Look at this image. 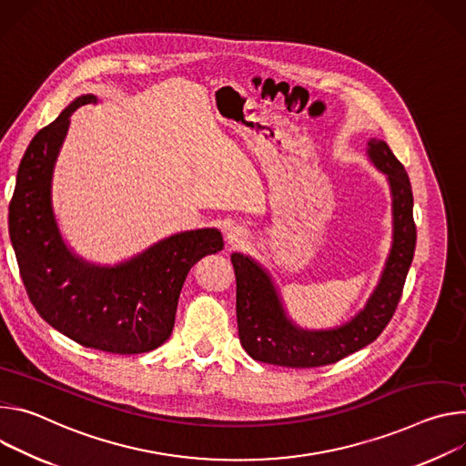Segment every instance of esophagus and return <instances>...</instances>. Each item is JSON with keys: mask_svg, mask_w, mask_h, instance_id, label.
Returning a JSON list of instances; mask_svg holds the SVG:
<instances>
[{"mask_svg": "<svg viewBox=\"0 0 466 466\" xmlns=\"http://www.w3.org/2000/svg\"><path fill=\"white\" fill-rule=\"evenodd\" d=\"M246 238H248V233H246L242 228H238V226H231V228H228V231H226V240H228V244H231V246L242 244Z\"/></svg>", "mask_w": 466, "mask_h": 466, "instance_id": "34e87169", "label": "esophagus"}]
</instances>
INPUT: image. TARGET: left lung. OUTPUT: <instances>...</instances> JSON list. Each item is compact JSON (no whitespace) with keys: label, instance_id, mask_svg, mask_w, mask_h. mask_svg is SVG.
Masks as SVG:
<instances>
[{"label":"left lung","instance_id":"obj_1","mask_svg":"<svg viewBox=\"0 0 466 466\" xmlns=\"http://www.w3.org/2000/svg\"><path fill=\"white\" fill-rule=\"evenodd\" d=\"M367 157L385 174L392 199V242L381 276L367 303L344 324L328 329L298 326L287 313L272 274L253 257L231 253L237 278L238 339L249 357L261 363L313 369L374 342L390 322L412 263L417 228L412 220V190L403 165L385 140L369 138Z\"/></svg>","mask_w":466,"mask_h":466}]
</instances>
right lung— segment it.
I'll return each instance as SVG.
<instances>
[{
  "instance_id": "obj_1",
  "label": "right lung",
  "mask_w": 466,
  "mask_h": 466,
  "mask_svg": "<svg viewBox=\"0 0 466 466\" xmlns=\"http://www.w3.org/2000/svg\"><path fill=\"white\" fill-rule=\"evenodd\" d=\"M94 94L77 96L29 142L9 207L20 274L38 315L85 348L131 355L168 340L188 270L224 248L217 228L174 233L116 265H97L65 240L54 211V172L72 115Z\"/></svg>"
}]
</instances>
